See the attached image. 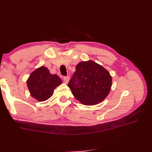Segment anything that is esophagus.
Instances as JSON below:
<instances>
[{"label":"esophagus","instance_id":"obj_1","mask_svg":"<svg viewBox=\"0 0 152 152\" xmlns=\"http://www.w3.org/2000/svg\"><path fill=\"white\" fill-rule=\"evenodd\" d=\"M63 80L64 82H65V84H68V82L70 80V77L69 76H66V77H63Z\"/></svg>","mask_w":152,"mask_h":152}]
</instances>
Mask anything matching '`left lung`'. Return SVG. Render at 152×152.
Masks as SVG:
<instances>
[{
  "label": "left lung",
  "instance_id": "8db88e82",
  "mask_svg": "<svg viewBox=\"0 0 152 152\" xmlns=\"http://www.w3.org/2000/svg\"><path fill=\"white\" fill-rule=\"evenodd\" d=\"M110 73L92 60L82 61L68 84L74 97L84 105L98 104L107 98L112 87Z\"/></svg>",
  "mask_w": 152,
  "mask_h": 152
}]
</instances>
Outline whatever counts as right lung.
Instances as JSON below:
<instances>
[{
	"mask_svg": "<svg viewBox=\"0 0 152 152\" xmlns=\"http://www.w3.org/2000/svg\"><path fill=\"white\" fill-rule=\"evenodd\" d=\"M26 84L32 97L39 102H44L51 97L62 80L56 74H50L46 67L40 66L31 73Z\"/></svg>",
	"mask_w": 152,
	"mask_h": 152,
	"instance_id": "add662e5",
	"label": "right lung"
}]
</instances>
